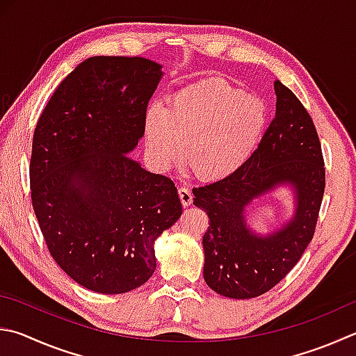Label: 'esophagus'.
<instances>
[{"mask_svg":"<svg viewBox=\"0 0 356 356\" xmlns=\"http://www.w3.org/2000/svg\"><path fill=\"white\" fill-rule=\"evenodd\" d=\"M179 197L184 207H190L193 204V193L188 188H185V186L179 188Z\"/></svg>","mask_w":356,"mask_h":356,"instance_id":"1","label":"esophagus"}]
</instances>
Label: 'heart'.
Here are the masks:
<instances>
[{"instance_id": "b5f03b06", "label": "heart", "mask_w": 356, "mask_h": 356, "mask_svg": "<svg viewBox=\"0 0 356 356\" xmlns=\"http://www.w3.org/2000/svg\"><path fill=\"white\" fill-rule=\"evenodd\" d=\"M266 111L219 77H205L174 93L168 107L145 115L146 145L154 163L170 168L182 157L196 176L227 177L250 157L263 132Z\"/></svg>"}]
</instances>
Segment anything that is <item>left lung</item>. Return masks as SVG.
I'll return each mask as SVG.
<instances>
[{
	"mask_svg": "<svg viewBox=\"0 0 356 356\" xmlns=\"http://www.w3.org/2000/svg\"><path fill=\"white\" fill-rule=\"evenodd\" d=\"M274 90L275 116L252 157L230 176L193 188V204L210 219L202 238L204 279L230 299L261 296L296 266L314 235L324 196V159L312 116L280 81ZM285 186L293 191V215L258 234L247 222L250 207Z\"/></svg>",
	"mask_w": 356,
	"mask_h": 356,
	"instance_id": "left-lung-1",
	"label": "left lung"
}]
</instances>
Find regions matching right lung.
<instances>
[{"label": "right lung", "instance_id": "right-lung-1", "mask_svg": "<svg viewBox=\"0 0 356 356\" xmlns=\"http://www.w3.org/2000/svg\"><path fill=\"white\" fill-rule=\"evenodd\" d=\"M163 76L143 57H88L56 88L32 138L31 199L56 263L121 294L151 279L154 243L182 215L174 182L131 159Z\"/></svg>", "mask_w": 356, "mask_h": 356}]
</instances>
